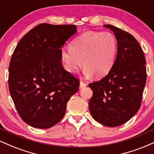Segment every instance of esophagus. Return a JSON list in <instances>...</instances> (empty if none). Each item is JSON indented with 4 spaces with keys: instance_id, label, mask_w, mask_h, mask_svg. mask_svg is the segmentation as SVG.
Wrapping results in <instances>:
<instances>
[{
    "instance_id": "34e87169",
    "label": "esophagus",
    "mask_w": 154,
    "mask_h": 154,
    "mask_svg": "<svg viewBox=\"0 0 154 154\" xmlns=\"http://www.w3.org/2000/svg\"><path fill=\"white\" fill-rule=\"evenodd\" d=\"M85 86H87V83L82 82V81H81L80 82V84H79V88H82L84 87H85Z\"/></svg>"
}]
</instances>
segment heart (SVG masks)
<instances>
[{
	"instance_id": "obj_1",
	"label": "heart",
	"mask_w": 154,
	"mask_h": 154,
	"mask_svg": "<svg viewBox=\"0 0 154 154\" xmlns=\"http://www.w3.org/2000/svg\"><path fill=\"white\" fill-rule=\"evenodd\" d=\"M117 41L109 32H86L70 44V50H61L63 66L69 72L75 74L82 66L85 67V75L96 77L106 75L115 61Z\"/></svg>"
}]
</instances>
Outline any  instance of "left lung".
<instances>
[{
    "mask_svg": "<svg viewBox=\"0 0 154 154\" xmlns=\"http://www.w3.org/2000/svg\"><path fill=\"white\" fill-rule=\"evenodd\" d=\"M104 26L114 32L117 54L108 75L88 85L93 93L89 109L98 122L112 128L127 122L138 111L146 82V62L142 48L131 34L111 24Z\"/></svg>",
    "mask_w": 154,
    "mask_h": 154,
    "instance_id": "1",
    "label": "left lung"
}]
</instances>
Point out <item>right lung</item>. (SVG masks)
I'll return each mask as SVG.
<instances>
[{
	"label": "right lung",
	"instance_id": "obj_1",
	"mask_svg": "<svg viewBox=\"0 0 154 154\" xmlns=\"http://www.w3.org/2000/svg\"><path fill=\"white\" fill-rule=\"evenodd\" d=\"M72 24L43 23L17 44L8 68V88L19 116L33 128L54 126L65 115L66 103L79 82L64 69L61 48L77 32Z\"/></svg>",
	"mask_w": 154,
	"mask_h": 154
}]
</instances>
